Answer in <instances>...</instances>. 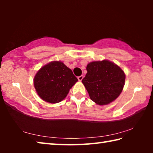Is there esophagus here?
<instances>
[{
    "label": "esophagus",
    "mask_w": 153,
    "mask_h": 153,
    "mask_svg": "<svg viewBox=\"0 0 153 153\" xmlns=\"http://www.w3.org/2000/svg\"><path fill=\"white\" fill-rule=\"evenodd\" d=\"M83 78H84V76H80L77 77V79H78L79 81H82Z\"/></svg>",
    "instance_id": "esophagus-1"
}]
</instances>
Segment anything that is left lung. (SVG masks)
<instances>
[{
  "label": "left lung",
  "instance_id": "left-lung-1",
  "mask_svg": "<svg viewBox=\"0 0 153 153\" xmlns=\"http://www.w3.org/2000/svg\"><path fill=\"white\" fill-rule=\"evenodd\" d=\"M82 83L90 99L99 105L109 104L122 92L126 76L120 67L108 61H93L86 67Z\"/></svg>",
  "mask_w": 153,
  "mask_h": 153
}]
</instances>
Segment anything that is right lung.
<instances>
[{"label":"right lung","mask_w":153,"mask_h":153,"mask_svg":"<svg viewBox=\"0 0 153 153\" xmlns=\"http://www.w3.org/2000/svg\"><path fill=\"white\" fill-rule=\"evenodd\" d=\"M77 82L73 72L61 61H53L36 74L33 84L39 97L46 102L57 103L67 97Z\"/></svg>","instance_id":"right-lung-1"}]
</instances>
